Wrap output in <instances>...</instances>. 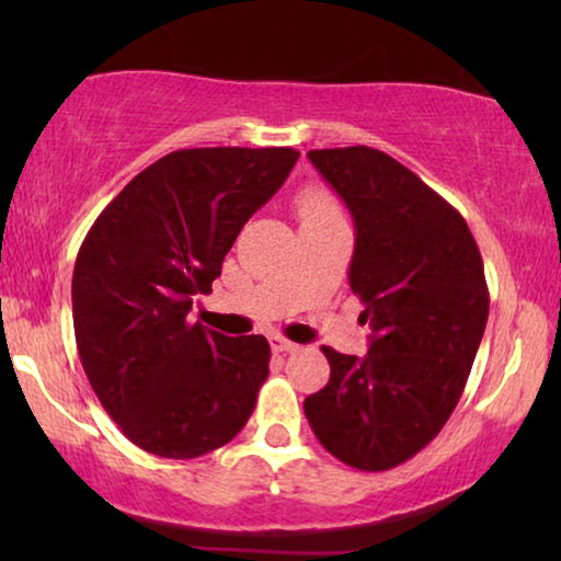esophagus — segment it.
Segmentation results:
<instances>
[{
    "mask_svg": "<svg viewBox=\"0 0 561 561\" xmlns=\"http://www.w3.org/2000/svg\"><path fill=\"white\" fill-rule=\"evenodd\" d=\"M271 347H273L275 355H288V352H296L298 350V344L283 340V336H273Z\"/></svg>",
    "mask_w": 561,
    "mask_h": 561,
    "instance_id": "esophagus-1",
    "label": "esophagus"
}]
</instances>
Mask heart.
Instances as JSON below:
<instances>
[{"instance_id": "obj_1", "label": "heart", "mask_w": 561, "mask_h": 561, "mask_svg": "<svg viewBox=\"0 0 561 561\" xmlns=\"http://www.w3.org/2000/svg\"><path fill=\"white\" fill-rule=\"evenodd\" d=\"M296 214L301 227L309 225H321V221H332L340 219V204L336 198L329 194L324 186H317V183H309L296 194Z\"/></svg>"}]
</instances>
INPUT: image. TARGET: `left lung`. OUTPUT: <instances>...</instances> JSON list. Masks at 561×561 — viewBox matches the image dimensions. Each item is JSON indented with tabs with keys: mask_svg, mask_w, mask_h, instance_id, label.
I'll return each instance as SVG.
<instances>
[{
	"mask_svg": "<svg viewBox=\"0 0 561 561\" xmlns=\"http://www.w3.org/2000/svg\"><path fill=\"white\" fill-rule=\"evenodd\" d=\"M309 160L355 219L350 288L373 336L363 359L321 347L332 375L304 413L329 455L382 472L455 411L488 324L485 267L462 214L388 152L352 145Z\"/></svg>",
	"mask_w": 561,
	"mask_h": 561,
	"instance_id": "obj_1",
	"label": "left lung"
}]
</instances>
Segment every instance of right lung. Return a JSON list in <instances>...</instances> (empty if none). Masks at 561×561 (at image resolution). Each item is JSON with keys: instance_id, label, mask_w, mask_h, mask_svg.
Wrapping results in <instances>:
<instances>
[{"instance_id": "add662e5", "label": "right lung", "mask_w": 561, "mask_h": 561, "mask_svg": "<svg viewBox=\"0 0 561 561\" xmlns=\"http://www.w3.org/2000/svg\"><path fill=\"white\" fill-rule=\"evenodd\" d=\"M296 160L294 148L168 152L106 204L81 244L71 298L83 373L150 455L202 457L252 416L271 344L188 324V311Z\"/></svg>"}]
</instances>
